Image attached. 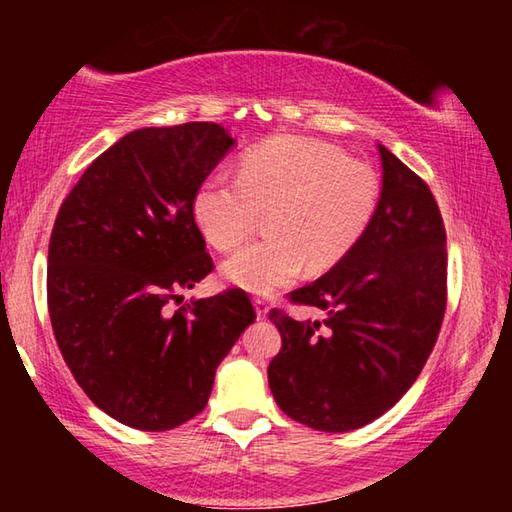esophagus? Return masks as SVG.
I'll use <instances>...</instances> for the list:
<instances>
[{
  "instance_id": "obj_1",
  "label": "esophagus",
  "mask_w": 512,
  "mask_h": 512,
  "mask_svg": "<svg viewBox=\"0 0 512 512\" xmlns=\"http://www.w3.org/2000/svg\"><path fill=\"white\" fill-rule=\"evenodd\" d=\"M253 307L257 311V318H266L268 316V302L262 298H255L253 300Z\"/></svg>"
}]
</instances>
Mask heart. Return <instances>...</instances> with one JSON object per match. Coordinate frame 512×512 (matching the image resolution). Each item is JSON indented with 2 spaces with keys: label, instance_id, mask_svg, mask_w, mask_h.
Listing matches in <instances>:
<instances>
[{
  "label": "heart",
  "instance_id": "b5f03b06",
  "mask_svg": "<svg viewBox=\"0 0 512 512\" xmlns=\"http://www.w3.org/2000/svg\"><path fill=\"white\" fill-rule=\"evenodd\" d=\"M379 198L377 173L332 144L275 137L244 155L239 180L210 178L194 196V219L210 244L228 253L266 214V239L223 264L235 287L271 296L307 264L323 273L363 237Z\"/></svg>",
  "mask_w": 512,
  "mask_h": 512
}]
</instances>
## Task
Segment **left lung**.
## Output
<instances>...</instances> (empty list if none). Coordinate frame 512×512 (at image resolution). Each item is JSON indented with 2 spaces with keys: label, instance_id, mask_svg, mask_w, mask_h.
I'll use <instances>...</instances> for the list:
<instances>
[{
  "label": "left lung",
  "instance_id": "8db88e82",
  "mask_svg": "<svg viewBox=\"0 0 512 512\" xmlns=\"http://www.w3.org/2000/svg\"><path fill=\"white\" fill-rule=\"evenodd\" d=\"M381 194L363 237L332 271L291 300L325 311L296 320L271 311L282 350L268 386L289 418L352 431L409 391L427 363L447 305L445 225L427 183L377 144Z\"/></svg>",
  "mask_w": 512,
  "mask_h": 512
}]
</instances>
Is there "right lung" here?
<instances>
[{
    "mask_svg": "<svg viewBox=\"0 0 512 512\" xmlns=\"http://www.w3.org/2000/svg\"><path fill=\"white\" fill-rule=\"evenodd\" d=\"M235 144L212 121L140 128L101 153L58 210L51 327L85 395L126 427L167 431L201 413L255 320L241 289L169 309L214 268L194 196Z\"/></svg>",
    "mask_w": 512,
    "mask_h": 512,
    "instance_id": "add662e5",
    "label": "right lung"
}]
</instances>
